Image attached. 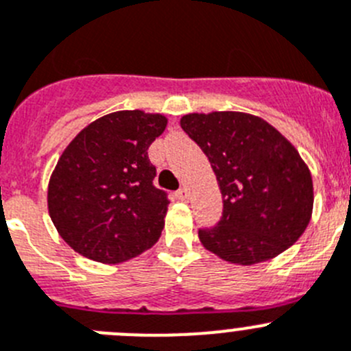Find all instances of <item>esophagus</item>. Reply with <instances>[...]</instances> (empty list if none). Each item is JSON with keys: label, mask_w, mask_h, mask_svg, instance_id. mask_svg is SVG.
<instances>
[{"label": "esophagus", "mask_w": 351, "mask_h": 351, "mask_svg": "<svg viewBox=\"0 0 351 351\" xmlns=\"http://www.w3.org/2000/svg\"><path fill=\"white\" fill-rule=\"evenodd\" d=\"M176 197L182 199V201H187V199H189V189H185V187L178 189V191H176Z\"/></svg>", "instance_id": "34e87169"}]
</instances>
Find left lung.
I'll list each match as a JSON object with an SVG mask.
<instances>
[{"label":"left lung","mask_w":351,"mask_h":351,"mask_svg":"<svg viewBox=\"0 0 351 351\" xmlns=\"http://www.w3.org/2000/svg\"><path fill=\"white\" fill-rule=\"evenodd\" d=\"M222 192V219L199 229L206 250L239 266L269 261L301 238L313 211V180L292 143L261 117L241 112L183 115Z\"/></svg>","instance_id":"8db88e82"}]
</instances>
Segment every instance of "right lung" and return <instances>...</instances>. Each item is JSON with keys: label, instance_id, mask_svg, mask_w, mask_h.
I'll return each mask as SVG.
<instances>
[{"label": "right lung", "instance_id": "right-lung-1", "mask_svg": "<svg viewBox=\"0 0 351 351\" xmlns=\"http://www.w3.org/2000/svg\"><path fill=\"white\" fill-rule=\"evenodd\" d=\"M168 119L122 110L82 129L59 157L49 182V213L75 252L119 264L160 238L168 194L154 185L148 147Z\"/></svg>", "mask_w": 351, "mask_h": 351}]
</instances>
